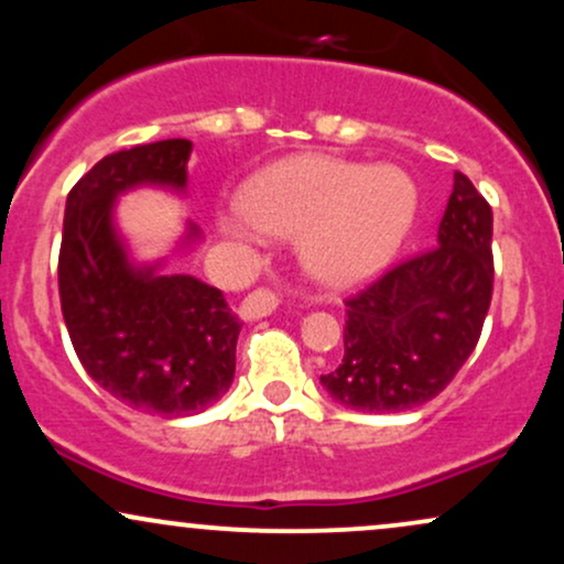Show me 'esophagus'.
<instances>
[{
	"label": "esophagus",
	"mask_w": 564,
	"mask_h": 564,
	"mask_svg": "<svg viewBox=\"0 0 564 564\" xmlns=\"http://www.w3.org/2000/svg\"><path fill=\"white\" fill-rule=\"evenodd\" d=\"M278 307V294L270 289H257L251 291L249 296L243 300V318L246 321H257V318H268V315H273V310Z\"/></svg>",
	"instance_id": "34e87169"
}]
</instances>
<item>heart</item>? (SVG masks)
I'll return each mask as SVG.
<instances>
[{
	"instance_id": "obj_1",
	"label": "heart",
	"mask_w": 564,
	"mask_h": 564,
	"mask_svg": "<svg viewBox=\"0 0 564 564\" xmlns=\"http://www.w3.org/2000/svg\"><path fill=\"white\" fill-rule=\"evenodd\" d=\"M241 215L273 236H302L304 264L332 286L364 283L394 260L419 215V187L394 164L296 156L243 187ZM225 228L243 232L228 219Z\"/></svg>"
}]
</instances>
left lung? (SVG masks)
<instances>
[{
	"instance_id": "left-lung-1",
	"label": "left lung",
	"mask_w": 564,
	"mask_h": 564,
	"mask_svg": "<svg viewBox=\"0 0 564 564\" xmlns=\"http://www.w3.org/2000/svg\"><path fill=\"white\" fill-rule=\"evenodd\" d=\"M494 212L453 174L437 246L347 300L345 358L321 377L339 405L398 413L448 387L480 339L494 294Z\"/></svg>"
}]
</instances>
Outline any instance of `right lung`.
<instances>
[{
    "instance_id": "obj_1",
    "label": "right lung",
    "mask_w": 564,
    "mask_h": 564,
    "mask_svg": "<svg viewBox=\"0 0 564 564\" xmlns=\"http://www.w3.org/2000/svg\"><path fill=\"white\" fill-rule=\"evenodd\" d=\"M191 151V140H161L97 161L68 193L57 262L63 318L84 371L124 405L166 419L206 411L230 390L243 323L223 291L166 270L170 257L134 260L116 206L138 187L185 198ZM198 241L185 219L172 257Z\"/></svg>"
}]
</instances>
